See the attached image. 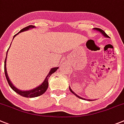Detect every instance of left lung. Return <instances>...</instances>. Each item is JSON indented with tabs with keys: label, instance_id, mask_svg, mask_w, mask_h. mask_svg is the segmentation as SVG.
Here are the masks:
<instances>
[{
	"label": "left lung",
	"instance_id": "1",
	"mask_svg": "<svg viewBox=\"0 0 124 124\" xmlns=\"http://www.w3.org/2000/svg\"><path fill=\"white\" fill-rule=\"evenodd\" d=\"M93 29H95V30L97 31H99L100 32V33H101V34L103 35V36H104V37H107V38H108V37H109L108 36L107 34H106V33H105V32H104V31H103V30H102V29H100V28H93ZM69 88H70V90L71 91V92H72V93L74 94V95H76V96H77V97H78V98H80V99H82V100H85L91 101L90 100H87V99H85V98H82V97H80V96H79V95H77V94H76V93H74V92H73V91H72V90L71 89V87H70H70H69Z\"/></svg>",
	"mask_w": 124,
	"mask_h": 124
}]
</instances>
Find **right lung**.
Segmentation results:
<instances>
[{
    "instance_id": "right-lung-1",
    "label": "right lung",
    "mask_w": 124,
    "mask_h": 124,
    "mask_svg": "<svg viewBox=\"0 0 124 124\" xmlns=\"http://www.w3.org/2000/svg\"><path fill=\"white\" fill-rule=\"evenodd\" d=\"M36 28V26H32V25H29L28 26L26 27V28H23V29H21L18 33H17L15 35L14 37H13V39L14 37H15L16 35H18V34L21 32H24L26 31H28L29 29H32V28ZM9 48L8 49L7 52V55H6V58L5 60V63H4V71H5V77L7 78V80L8 83L10 87L12 88V89L13 90V91H15V92H16L17 93L19 94L21 96H24V97H26V98H34V97H37V96H40V95H42V94H44V93L46 92V90H47L48 87V79L50 77L51 75L53 73H54L56 70H58L59 68V67H56V68H53L52 69H50V72H48V74H47V76H46V78H45V80H44L42 83L41 84L39 85L38 87H36L34 89H31L29 90H21L18 89L16 87H15L13 85V84L12 83V82L10 81V79L8 78V76L7 74V68H6V61H7V53L8 51Z\"/></svg>"
}]
</instances>
